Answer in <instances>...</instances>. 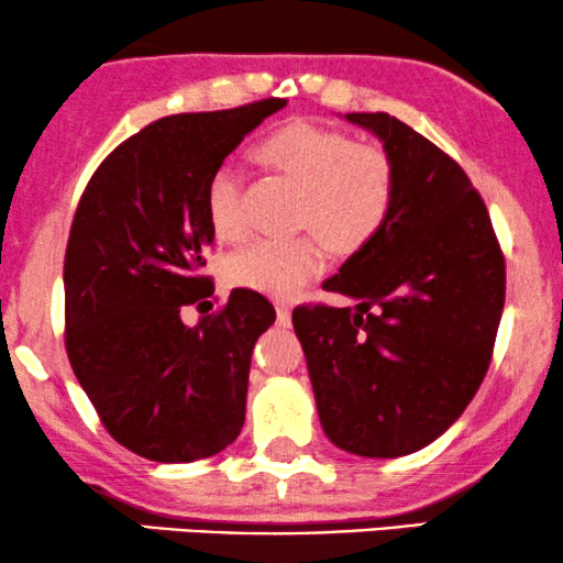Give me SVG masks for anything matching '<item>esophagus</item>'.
I'll return each mask as SVG.
<instances>
[{
	"label": "esophagus",
	"instance_id": "obj_1",
	"mask_svg": "<svg viewBox=\"0 0 563 563\" xmlns=\"http://www.w3.org/2000/svg\"><path fill=\"white\" fill-rule=\"evenodd\" d=\"M276 318H279V325H289L291 320L289 302H276Z\"/></svg>",
	"mask_w": 563,
	"mask_h": 563
}]
</instances>
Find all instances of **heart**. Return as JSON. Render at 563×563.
Here are the masks:
<instances>
[{"label": "heart", "mask_w": 563, "mask_h": 563, "mask_svg": "<svg viewBox=\"0 0 563 563\" xmlns=\"http://www.w3.org/2000/svg\"><path fill=\"white\" fill-rule=\"evenodd\" d=\"M261 158L302 189L299 225L312 228L330 249L356 251L384 225L395 202V168L384 151L356 145L351 135L310 122L276 130L261 143ZM207 214L214 235H241V174L220 166L207 184ZM320 272L310 238L253 241L225 261V279L287 299Z\"/></svg>", "instance_id": "b5f03b06"}]
</instances>
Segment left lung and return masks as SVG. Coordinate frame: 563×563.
<instances>
[{"label":"left lung","instance_id":"1","mask_svg":"<svg viewBox=\"0 0 563 563\" xmlns=\"http://www.w3.org/2000/svg\"><path fill=\"white\" fill-rule=\"evenodd\" d=\"M395 168L384 225L322 289L353 307L291 312L320 426L338 449L397 459L466 410L489 368L505 258L487 207L456 161L387 112H349Z\"/></svg>","mask_w":563,"mask_h":563}]
</instances>
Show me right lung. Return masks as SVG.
<instances>
[{
  "instance_id": "1",
  "label": "right lung",
  "mask_w": 563,
  "mask_h": 563,
  "mask_svg": "<svg viewBox=\"0 0 563 563\" xmlns=\"http://www.w3.org/2000/svg\"><path fill=\"white\" fill-rule=\"evenodd\" d=\"M284 99L151 122L102 161L68 235L66 353L114 441L161 464L220 453L241 435L251 353L276 312L251 289L184 325L212 295L207 184Z\"/></svg>"
}]
</instances>
